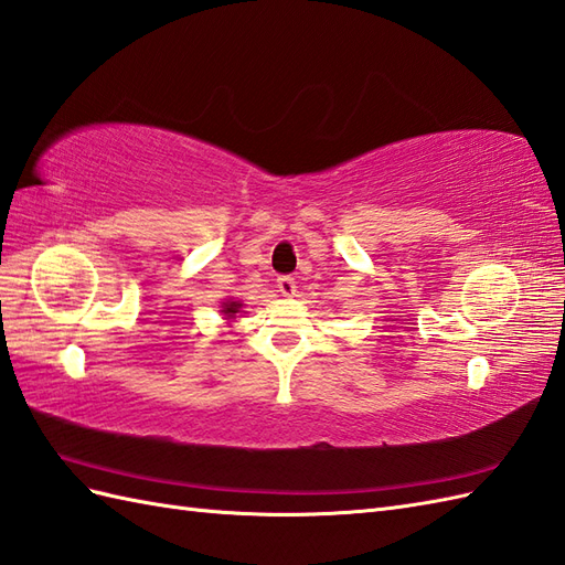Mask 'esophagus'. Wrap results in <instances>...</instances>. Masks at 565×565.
Segmentation results:
<instances>
[{
	"instance_id": "esophagus-1",
	"label": "esophagus",
	"mask_w": 565,
	"mask_h": 565,
	"mask_svg": "<svg viewBox=\"0 0 565 565\" xmlns=\"http://www.w3.org/2000/svg\"><path fill=\"white\" fill-rule=\"evenodd\" d=\"M277 288L281 291V296H286V298H291V296H296V279L294 277H279L277 279Z\"/></svg>"
}]
</instances>
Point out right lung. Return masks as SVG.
Listing matches in <instances>:
<instances>
[{"mask_svg":"<svg viewBox=\"0 0 565 565\" xmlns=\"http://www.w3.org/2000/svg\"><path fill=\"white\" fill-rule=\"evenodd\" d=\"M241 308H243V303H241V300H226V303H223V315H226V320H233L235 318V315H238L241 312Z\"/></svg>","mask_w":565,"mask_h":565,"instance_id":"add662e5","label":"right lung"}]
</instances>
